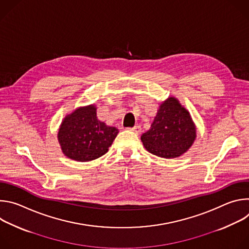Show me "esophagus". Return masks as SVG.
I'll list each match as a JSON object with an SVG mask.
<instances>
[{
  "instance_id": "34e87169",
  "label": "esophagus",
  "mask_w": 249,
  "mask_h": 249,
  "mask_svg": "<svg viewBox=\"0 0 249 249\" xmlns=\"http://www.w3.org/2000/svg\"><path fill=\"white\" fill-rule=\"evenodd\" d=\"M130 131H133V132H135L136 134H140L141 132H142V127L140 126V125H135L134 127H132V128H128Z\"/></svg>"
}]
</instances>
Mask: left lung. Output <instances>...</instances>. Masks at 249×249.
Returning a JSON list of instances; mask_svg holds the SVG:
<instances>
[{
	"label": "left lung",
	"instance_id": "8db88e82",
	"mask_svg": "<svg viewBox=\"0 0 249 249\" xmlns=\"http://www.w3.org/2000/svg\"><path fill=\"white\" fill-rule=\"evenodd\" d=\"M195 138V124L175 97H168L160 105L151 129L141 136L148 152L164 159L180 157L192 146Z\"/></svg>",
	"mask_w": 249,
	"mask_h": 249
}]
</instances>
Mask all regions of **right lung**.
<instances>
[{"label":"right lung","mask_w":249,"mask_h":249,"mask_svg":"<svg viewBox=\"0 0 249 249\" xmlns=\"http://www.w3.org/2000/svg\"><path fill=\"white\" fill-rule=\"evenodd\" d=\"M118 129L107 126L96 117L92 105L67 115L60 126L58 141L63 154L77 161H89L107 153Z\"/></svg>","instance_id":"obj_1"}]
</instances>
